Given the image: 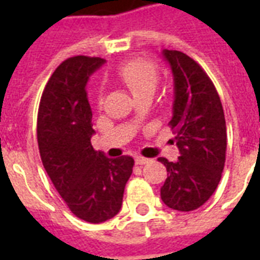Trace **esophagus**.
<instances>
[{
	"label": "esophagus",
	"instance_id": "esophagus-1",
	"mask_svg": "<svg viewBox=\"0 0 260 260\" xmlns=\"http://www.w3.org/2000/svg\"><path fill=\"white\" fill-rule=\"evenodd\" d=\"M135 162H136V165H140V166H142V165H146V163L150 162V159L144 158V156H138V158L135 159Z\"/></svg>",
	"mask_w": 260,
	"mask_h": 260
}]
</instances>
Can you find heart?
<instances>
[{"instance_id":"heart-1","label":"heart","mask_w":260,"mask_h":260,"mask_svg":"<svg viewBox=\"0 0 260 260\" xmlns=\"http://www.w3.org/2000/svg\"><path fill=\"white\" fill-rule=\"evenodd\" d=\"M117 78L136 100L143 95L152 97L160 77L155 64L143 59H134L118 69ZM98 104H102V97H98Z\"/></svg>"}]
</instances>
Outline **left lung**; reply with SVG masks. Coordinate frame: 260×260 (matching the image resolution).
Returning <instances> with one entry per match:
<instances>
[{
    "mask_svg": "<svg viewBox=\"0 0 260 260\" xmlns=\"http://www.w3.org/2000/svg\"><path fill=\"white\" fill-rule=\"evenodd\" d=\"M162 54L173 71L175 100L169 125L181 156L177 162L158 159L167 170L160 198L171 209L190 212L209 200L221 179L225 117L217 90L204 69L181 51Z\"/></svg>",
    "mask_w": 260,
    "mask_h": 260,
    "instance_id": "obj_1",
    "label": "left lung"
}]
</instances>
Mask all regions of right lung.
I'll return each instance as SVG.
<instances>
[{"instance_id": "obj_1", "label": "right lung", "mask_w": 260, "mask_h": 260, "mask_svg": "<svg viewBox=\"0 0 260 260\" xmlns=\"http://www.w3.org/2000/svg\"><path fill=\"white\" fill-rule=\"evenodd\" d=\"M105 60L73 56L56 67L43 90L38 144L43 166L69 209L87 222L106 221L120 212L135 160L106 158L91 146L94 134L87 79Z\"/></svg>"}]
</instances>
